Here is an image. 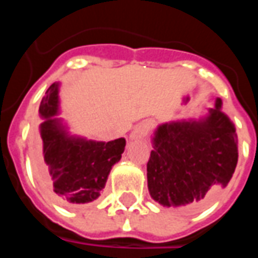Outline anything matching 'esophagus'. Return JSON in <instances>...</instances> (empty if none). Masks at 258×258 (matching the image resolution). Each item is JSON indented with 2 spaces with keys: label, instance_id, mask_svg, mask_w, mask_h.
<instances>
[{
  "label": "esophagus",
  "instance_id": "obj_1",
  "mask_svg": "<svg viewBox=\"0 0 258 258\" xmlns=\"http://www.w3.org/2000/svg\"><path fill=\"white\" fill-rule=\"evenodd\" d=\"M149 131H151V124L148 123V121H142V123L137 124L133 128L131 134H130V138L131 140H141V138L146 137V134Z\"/></svg>",
  "mask_w": 258,
  "mask_h": 258
}]
</instances>
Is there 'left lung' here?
Wrapping results in <instances>:
<instances>
[{
	"label": "left lung",
	"mask_w": 258,
	"mask_h": 258,
	"mask_svg": "<svg viewBox=\"0 0 258 258\" xmlns=\"http://www.w3.org/2000/svg\"><path fill=\"white\" fill-rule=\"evenodd\" d=\"M222 101L200 118L157 125L146 166L151 198L167 209L192 213L205 207L232 178L238 135L222 113Z\"/></svg>",
	"instance_id": "8db88e82"
}]
</instances>
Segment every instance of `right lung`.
I'll use <instances>...</instances> for the list:
<instances>
[{"label":"right lung","instance_id":"obj_1","mask_svg":"<svg viewBox=\"0 0 258 258\" xmlns=\"http://www.w3.org/2000/svg\"><path fill=\"white\" fill-rule=\"evenodd\" d=\"M42 98L38 116L40 178L55 200L63 206L90 203L101 196L110 170L121 159L125 140H87L69 133L60 113L59 83H53Z\"/></svg>","mask_w":258,"mask_h":258}]
</instances>
